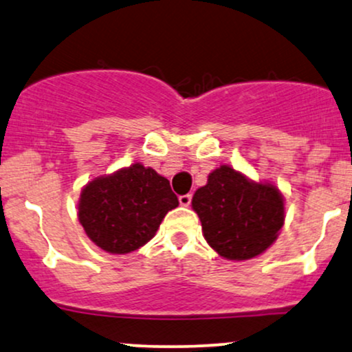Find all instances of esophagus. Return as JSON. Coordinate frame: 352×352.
<instances>
[{
	"label": "esophagus",
	"instance_id": "1",
	"mask_svg": "<svg viewBox=\"0 0 352 352\" xmlns=\"http://www.w3.org/2000/svg\"><path fill=\"white\" fill-rule=\"evenodd\" d=\"M191 199H192L191 194H183V196H179V204L184 206V208H188V206L191 204Z\"/></svg>",
	"mask_w": 352,
	"mask_h": 352
}]
</instances>
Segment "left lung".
Returning a JSON list of instances; mask_svg holds the SVG:
<instances>
[{
	"mask_svg": "<svg viewBox=\"0 0 352 352\" xmlns=\"http://www.w3.org/2000/svg\"><path fill=\"white\" fill-rule=\"evenodd\" d=\"M208 243L227 260L258 257L285 222L283 196L270 183H255L227 164L214 169L192 196Z\"/></svg>",
	"mask_w": 352,
	"mask_h": 352,
	"instance_id": "obj_1",
	"label": "left lung"
}]
</instances>
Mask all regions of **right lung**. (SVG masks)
<instances>
[{
    "instance_id": "1",
    "label": "right lung",
    "mask_w": 352,
    "mask_h": 352,
    "mask_svg": "<svg viewBox=\"0 0 352 352\" xmlns=\"http://www.w3.org/2000/svg\"><path fill=\"white\" fill-rule=\"evenodd\" d=\"M177 206L166 177L135 163L90 181L80 192L77 216L95 245L123 255L150 242Z\"/></svg>"
}]
</instances>
